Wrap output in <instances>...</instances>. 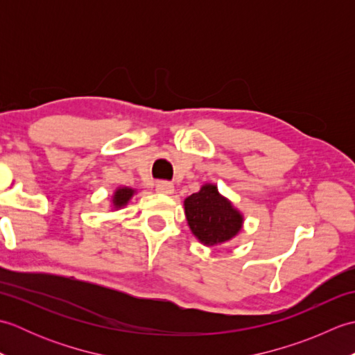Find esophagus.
<instances>
[{"label":"esophagus","instance_id":"obj_1","mask_svg":"<svg viewBox=\"0 0 355 355\" xmlns=\"http://www.w3.org/2000/svg\"><path fill=\"white\" fill-rule=\"evenodd\" d=\"M155 189L158 193H163V195H171L173 192V184L169 182H158Z\"/></svg>","mask_w":355,"mask_h":355}]
</instances>
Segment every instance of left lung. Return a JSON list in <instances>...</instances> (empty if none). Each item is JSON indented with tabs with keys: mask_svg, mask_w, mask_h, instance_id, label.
I'll return each instance as SVG.
<instances>
[{
	"mask_svg": "<svg viewBox=\"0 0 355 355\" xmlns=\"http://www.w3.org/2000/svg\"><path fill=\"white\" fill-rule=\"evenodd\" d=\"M186 220L192 233L205 245H218L235 238L244 218L215 184H205L200 192L184 200Z\"/></svg>",
	"mask_w": 355,
	"mask_h": 355,
	"instance_id": "1",
	"label": "left lung"
}]
</instances>
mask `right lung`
Segmentation results:
<instances>
[{
  "label": "right lung",
  "mask_w": 355,
  "mask_h": 355,
  "mask_svg": "<svg viewBox=\"0 0 355 355\" xmlns=\"http://www.w3.org/2000/svg\"><path fill=\"white\" fill-rule=\"evenodd\" d=\"M134 189L131 187H119L114 192V197H112V207L114 209H120L128 205V201L131 200V197L134 195Z\"/></svg>",
  "instance_id": "obj_1"
}]
</instances>
